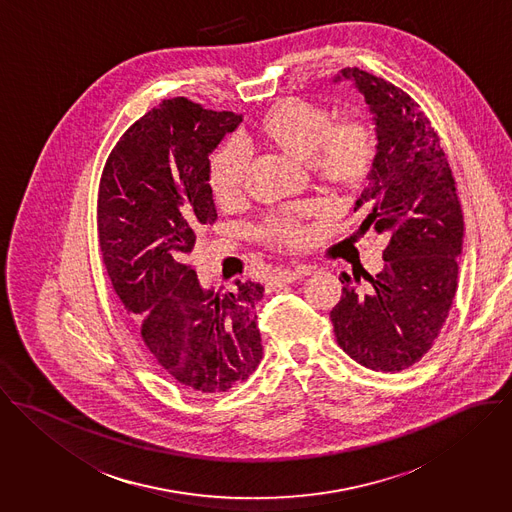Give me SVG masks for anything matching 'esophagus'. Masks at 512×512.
Here are the masks:
<instances>
[{
    "label": "esophagus",
    "instance_id": "obj_1",
    "mask_svg": "<svg viewBox=\"0 0 512 512\" xmlns=\"http://www.w3.org/2000/svg\"><path fill=\"white\" fill-rule=\"evenodd\" d=\"M305 275H308V269H303V267H297V269H279V271L273 273L271 283H273V285L295 283V281H301Z\"/></svg>",
    "mask_w": 512,
    "mask_h": 512
}]
</instances>
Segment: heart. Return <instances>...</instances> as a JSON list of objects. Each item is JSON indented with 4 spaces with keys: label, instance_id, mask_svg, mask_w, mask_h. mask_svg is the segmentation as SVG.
Masks as SVG:
<instances>
[{
    "label": "heart",
    "instance_id": "b5f03b06",
    "mask_svg": "<svg viewBox=\"0 0 512 512\" xmlns=\"http://www.w3.org/2000/svg\"><path fill=\"white\" fill-rule=\"evenodd\" d=\"M253 138L303 164L322 182L336 188H358L376 160L374 130L362 120L334 122L330 114L305 99H281L253 124ZM245 178V154L225 144L209 160V188L219 204L237 200ZM267 235L279 243L299 245L305 231L291 219H273Z\"/></svg>",
    "mask_w": 512,
    "mask_h": 512
}]
</instances>
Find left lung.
Returning <instances> with one entry per match:
<instances>
[{"label":"left lung","instance_id":"left-lung-1","mask_svg":"<svg viewBox=\"0 0 512 512\" xmlns=\"http://www.w3.org/2000/svg\"><path fill=\"white\" fill-rule=\"evenodd\" d=\"M352 81L370 108L376 160L356 207L388 237L384 269L358 291L344 275L340 303L330 310L338 346L376 372H400L421 360L437 338L457 291L463 213L455 180L429 118L408 93L358 67L334 77ZM354 207V209H356Z\"/></svg>","mask_w":512,"mask_h":512}]
</instances>
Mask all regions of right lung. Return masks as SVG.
I'll return each instance as SVG.
<instances>
[{
	"label": "right lung",
	"mask_w": 512,
	"mask_h": 512,
	"mask_svg": "<svg viewBox=\"0 0 512 512\" xmlns=\"http://www.w3.org/2000/svg\"><path fill=\"white\" fill-rule=\"evenodd\" d=\"M184 97L136 120L110 152L99 188L104 267L158 366L200 394L245 382L263 358L255 307L263 287L204 289L188 255L217 211L209 154L241 124Z\"/></svg>",
	"instance_id": "add662e5"
}]
</instances>
